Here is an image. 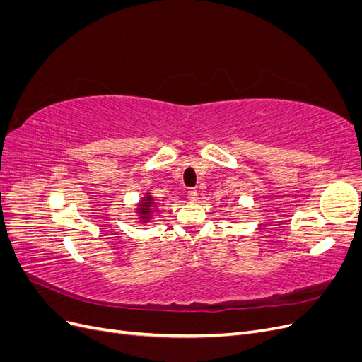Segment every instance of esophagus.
<instances>
[{"instance_id":"34e87169","label":"esophagus","mask_w":362,"mask_h":362,"mask_svg":"<svg viewBox=\"0 0 362 362\" xmlns=\"http://www.w3.org/2000/svg\"><path fill=\"white\" fill-rule=\"evenodd\" d=\"M187 198H189V201H196V199H198V190L189 189L187 190Z\"/></svg>"}]
</instances>
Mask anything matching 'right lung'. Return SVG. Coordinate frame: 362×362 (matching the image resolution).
Wrapping results in <instances>:
<instances>
[{"label": "right lung", "instance_id": "right-lung-1", "mask_svg": "<svg viewBox=\"0 0 362 362\" xmlns=\"http://www.w3.org/2000/svg\"><path fill=\"white\" fill-rule=\"evenodd\" d=\"M154 211H157L156 202H154V199H152V196L149 193H146L145 198H141L139 208H137L139 218L141 222H149V218Z\"/></svg>", "mask_w": 362, "mask_h": 362}]
</instances>
